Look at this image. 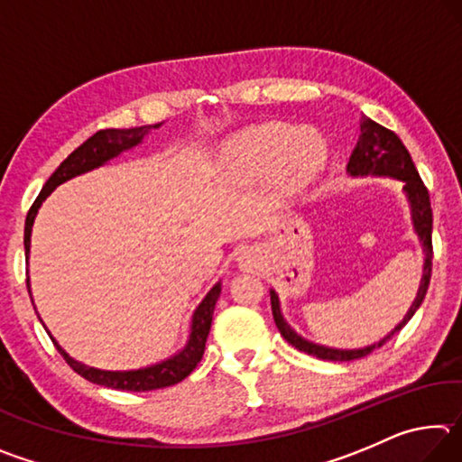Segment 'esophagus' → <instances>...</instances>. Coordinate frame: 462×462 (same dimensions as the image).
Instances as JSON below:
<instances>
[{
  "instance_id": "1",
  "label": "esophagus",
  "mask_w": 462,
  "mask_h": 462,
  "mask_svg": "<svg viewBox=\"0 0 462 462\" xmlns=\"http://www.w3.org/2000/svg\"><path fill=\"white\" fill-rule=\"evenodd\" d=\"M240 261H242V256H240Z\"/></svg>"
}]
</instances>
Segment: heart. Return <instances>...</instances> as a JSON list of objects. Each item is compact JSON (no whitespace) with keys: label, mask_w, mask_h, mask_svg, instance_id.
Instances as JSON below:
<instances>
[{"label":"heart","mask_w":462,"mask_h":462,"mask_svg":"<svg viewBox=\"0 0 462 462\" xmlns=\"http://www.w3.org/2000/svg\"><path fill=\"white\" fill-rule=\"evenodd\" d=\"M228 161L240 169H264L285 189H301L322 173L328 148L316 130H293L287 124H261L242 130L226 148Z\"/></svg>","instance_id":"heart-1"}]
</instances>
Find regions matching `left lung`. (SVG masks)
Returning <instances> with one entry per match:
<instances>
[{
    "mask_svg": "<svg viewBox=\"0 0 462 462\" xmlns=\"http://www.w3.org/2000/svg\"><path fill=\"white\" fill-rule=\"evenodd\" d=\"M348 175L353 177H365V175H383V177H393L403 181V191L408 195L410 208H411V222L413 230H416L418 238L424 246L426 259H424V275L420 281V289L416 300H413L411 308L405 318L397 324L393 330H391L385 338L379 342L371 344V346L365 348H355V350H340V348H328L319 346L316 342H310L301 338L291 326L285 322L283 314H281L279 306V295L271 289V310L273 318H275V324L283 338L295 346L301 353H308L316 358H322V361H356V358H363L371 355L374 348H379L385 344L389 338L402 330V328L410 322L411 316L416 314V310L424 301L428 285H430V275H432V208H430V195L424 181H421L418 175V169L413 165L411 156L408 148L403 146L400 136L395 132L387 130L381 124L373 122L371 118L363 116L361 118V136H358V143L355 146L353 154H350L348 165H346Z\"/></svg>",
    "mask_w": 462,
    "mask_h": 462,
    "instance_id": "obj_1",
    "label": "left lung"
}]
</instances>
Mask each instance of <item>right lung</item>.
Masks as SVG:
<instances>
[{
  "mask_svg": "<svg viewBox=\"0 0 462 462\" xmlns=\"http://www.w3.org/2000/svg\"><path fill=\"white\" fill-rule=\"evenodd\" d=\"M161 124H152V126H138V128H122V130H118V128L99 130L91 138L85 140L79 148H75V151L60 162L59 169L49 177V181L44 183L42 191L38 193V198L34 199L32 208H30V212L26 216V226H24L26 256L30 254V236H32V224H34L38 209H41L42 201L49 198V195L57 189L60 183H65V181H69V179L106 165L109 159H114V156H118L124 151H130V148H134L136 144L143 143V138L148 134V132L161 128ZM26 283H28V293H30V281H26ZM220 291H222V283H216L212 289H209V293L203 297V301L199 303L198 310L193 311L189 340H187L185 346L179 350L177 355L167 358V361L144 366V369L101 371V369H96V366H88L79 361H75V358L69 356L65 350L59 346V342L54 340L52 336L51 338L54 342V346L59 348L62 358L67 361V365L71 366L77 374H81L83 379L96 383V385H104L109 389H120V391H152V389L171 387V385H175V383L183 381L201 361L203 350H206L209 328H212L214 308H216L217 297H220Z\"/></svg>",
  "mask_w": 462,
  "mask_h": 462,
  "instance_id": "obj_1",
  "label": "right lung"
}]
</instances>
